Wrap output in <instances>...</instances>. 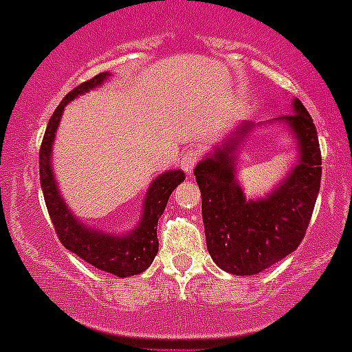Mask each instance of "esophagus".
<instances>
[{"mask_svg": "<svg viewBox=\"0 0 352 352\" xmlns=\"http://www.w3.org/2000/svg\"><path fill=\"white\" fill-rule=\"evenodd\" d=\"M199 159H201V153H199V150H195V148H188V150H186L182 157L183 170H185V173H192L193 167H195V164L199 162Z\"/></svg>", "mask_w": 352, "mask_h": 352, "instance_id": "34e87169", "label": "esophagus"}]
</instances>
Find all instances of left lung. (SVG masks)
Wrapping results in <instances>:
<instances>
[{
  "label": "left lung",
  "mask_w": 352,
  "mask_h": 352,
  "mask_svg": "<svg viewBox=\"0 0 352 352\" xmlns=\"http://www.w3.org/2000/svg\"><path fill=\"white\" fill-rule=\"evenodd\" d=\"M293 111L276 120L292 131L298 162L265 199H246L235 178V153L253 122L239 125L193 170L202 195L208 251L212 262L230 274L262 272L304 239L321 185V150L314 122L300 99H293Z\"/></svg>",
  "instance_id": "8db88e82"
}]
</instances>
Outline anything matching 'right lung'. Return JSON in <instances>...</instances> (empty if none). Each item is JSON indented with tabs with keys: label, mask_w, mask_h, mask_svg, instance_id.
Masks as SVG:
<instances>
[{
	"label": "right lung",
	"mask_w": 352,
	"mask_h": 352,
	"mask_svg": "<svg viewBox=\"0 0 352 352\" xmlns=\"http://www.w3.org/2000/svg\"><path fill=\"white\" fill-rule=\"evenodd\" d=\"M109 73H99L94 78L87 80L82 85L73 89L60 101L54 115L50 117L40 148V183L43 190L45 204H47L50 220L56 227L57 237L71 253L78 254L87 263L104 272L115 274L118 277H129L141 274L153 262L159 251L157 239V223L166 209L170 193L185 179L183 170H167L155 178L144 197L143 214L140 225L127 234H104L92 230L75 218L69 211L57 188L54 170H52V144L59 127L60 117L69 101L96 89L109 78Z\"/></svg>",
	"instance_id": "obj_1"
}]
</instances>
